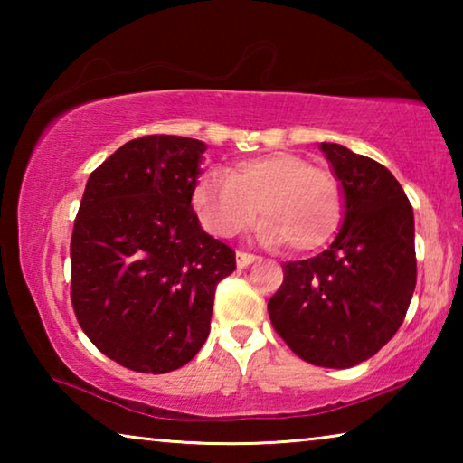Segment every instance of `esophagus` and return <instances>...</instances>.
Instances as JSON below:
<instances>
[{"mask_svg":"<svg viewBox=\"0 0 463 463\" xmlns=\"http://www.w3.org/2000/svg\"><path fill=\"white\" fill-rule=\"evenodd\" d=\"M255 260H257L255 255L245 253V250H239V253H237V265H239L241 269H242V268H247V265H250V263H253Z\"/></svg>","mask_w":463,"mask_h":463,"instance_id":"esophagus-1","label":"esophagus"}]
</instances>
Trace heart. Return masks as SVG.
Masks as SVG:
<instances>
[{
	"label": "heart",
	"instance_id": "b5f03b06",
	"mask_svg": "<svg viewBox=\"0 0 463 463\" xmlns=\"http://www.w3.org/2000/svg\"><path fill=\"white\" fill-rule=\"evenodd\" d=\"M192 206L208 232L237 237L261 210L260 237L265 245L286 242L304 253L333 237L343 214L341 185L333 174L310 167L292 153L245 159L229 171H208L192 190Z\"/></svg>",
	"mask_w": 463,
	"mask_h": 463
}]
</instances>
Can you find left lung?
Segmentation results:
<instances>
[{
	"instance_id": "left-lung-1",
	"label": "left lung",
	"mask_w": 463,
	"mask_h": 463,
	"mask_svg": "<svg viewBox=\"0 0 463 463\" xmlns=\"http://www.w3.org/2000/svg\"><path fill=\"white\" fill-rule=\"evenodd\" d=\"M320 151L343 190L341 231L323 253L284 263L268 312L298 357L345 370L378 354L402 325L417 286L414 216L378 161L336 143Z\"/></svg>"
}]
</instances>
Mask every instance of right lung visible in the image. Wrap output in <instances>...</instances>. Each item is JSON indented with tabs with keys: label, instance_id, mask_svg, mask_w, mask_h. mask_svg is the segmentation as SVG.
<instances>
[{
	"label": "right lung",
	"instance_id": "1",
	"mask_svg": "<svg viewBox=\"0 0 463 463\" xmlns=\"http://www.w3.org/2000/svg\"><path fill=\"white\" fill-rule=\"evenodd\" d=\"M202 140L148 135L122 145L85 185L71 237V302L83 333L143 373L185 365L210 333L234 250L192 208Z\"/></svg>",
	"mask_w": 463,
	"mask_h": 463
}]
</instances>
